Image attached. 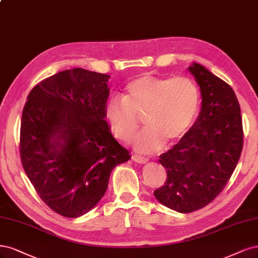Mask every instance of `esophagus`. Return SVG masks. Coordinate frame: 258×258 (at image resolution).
I'll return each instance as SVG.
<instances>
[{
  "instance_id": "obj_1",
  "label": "esophagus",
  "mask_w": 258,
  "mask_h": 258,
  "mask_svg": "<svg viewBox=\"0 0 258 258\" xmlns=\"http://www.w3.org/2000/svg\"><path fill=\"white\" fill-rule=\"evenodd\" d=\"M132 160H133V161H136L138 163H142V164H144V163H146L148 161L146 158L138 156V155H132Z\"/></svg>"
}]
</instances>
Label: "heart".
Masks as SVG:
<instances>
[{"mask_svg":"<svg viewBox=\"0 0 258 258\" xmlns=\"http://www.w3.org/2000/svg\"><path fill=\"white\" fill-rule=\"evenodd\" d=\"M201 104L199 86L188 77L141 76L126 85L121 98L113 97L105 106L112 135L127 142L135 135L138 118L145 130L133 140L140 153L152 154L172 145L190 130Z\"/></svg>","mask_w":258,"mask_h":258,"instance_id":"b5f03b06","label":"heart"}]
</instances>
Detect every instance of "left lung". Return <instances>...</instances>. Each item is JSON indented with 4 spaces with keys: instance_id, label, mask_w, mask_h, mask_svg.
I'll list each match as a JSON object with an SVG mask.
<instances>
[{
    "instance_id": "left-lung-1",
    "label": "left lung",
    "mask_w": 258,
    "mask_h": 258,
    "mask_svg": "<svg viewBox=\"0 0 258 258\" xmlns=\"http://www.w3.org/2000/svg\"><path fill=\"white\" fill-rule=\"evenodd\" d=\"M188 69L201 88V112L178 143L160 155L167 178L154 191L162 205L181 214L205 207L218 197L243 146L240 105L233 88L198 63Z\"/></svg>"
}]
</instances>
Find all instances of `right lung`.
<instances>
[{
    "label": "right lung",
    "instance_id": "obj_1",
    "mask_svg": "<svg viewBox=\"0 0 258 258\" xmlns=\"http://www.w3.org/2000/svg\"><path fill=\"white\" fill-rule=\"evenodd\" d=\"M110 76L64 70L33 87L22 111L20 157L40 199L56 214L78 218L108 188L129 152L105 121Z\"/></svg>",
    "mask_w": 258,
    "mask_h": 258
}]
</instances>
